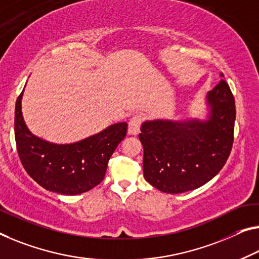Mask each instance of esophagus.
<instances>
[{
  "label": "esophagus",
  "instance_id": "esophagus-1",
  "mask_svg": "<svg viewBox=\"0 0 259 259\" xmlns=\"http://www.w3.org/2000/svg\"><path fill=\"white\" fill-rule=\"evenodd\" d=\"M141 122H142L141 114H135V116L131 118V120L128 122V134H132V135L138 134L139 130H140Z\"/></svg>",
  "mask_w": 259,
  "mask_h": 259
}]
</instances>
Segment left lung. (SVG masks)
Returning a JSON list of instances; mask_svg holds the SVG:
<instances>
[{
  "label": "left lung",
  "instance_id": "1",
  "mask_svg": "<svg viewBox=\"0 0 259 259\" xmlns=\"http://www.w3.org/2000/svg\"><path fill=\"white\" fill-rule=\"evenodd\" d=\"M221 79L208 91L206 120H150L139 139L143 146V176L165 193L192 191L209 182L232 152L236 109L228 83Z\"/></svg>",
  "mask_w": 259,
  "mask_h": 259
}]
</instances>
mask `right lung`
I'll return each mask as SVG.
<instances>
[{
    "label": "right lung",
    "instance_id": "add662e5",
    "mask_svg": "<svg viewBox=\"0 0 259 259\" xmlns=\"http://www.w3.org/2000/svg\"><path fill=\"white\" fill-rule=\"evenodd\" d=\"M22 94L15 106V140L21 162L31 178L44 189L74 196L87 192L104 180L110 157L127 134V122L111 125L84 140L57 145L35 137L22 116Z\"/></svg>",
    "mask_w": 259,
    "mask_h": 259
}]
</instances>
